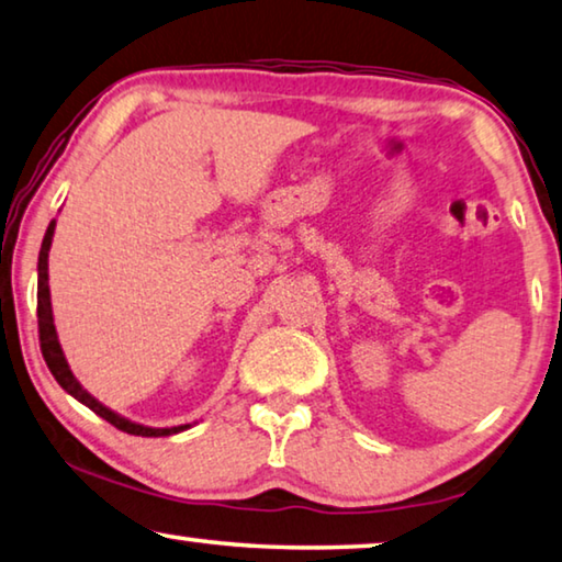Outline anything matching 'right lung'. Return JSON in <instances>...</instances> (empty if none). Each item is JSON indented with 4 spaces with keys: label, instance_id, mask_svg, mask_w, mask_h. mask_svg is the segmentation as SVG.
<instances>
[{
    "label": "right lung",
    "instance_id": "obj_1",
    "mask_svg": "<svg viewBox=\"0 0 562 562\" xmlns=\"http://www.w3.org/2000/svg\"><path fill=\"white\" fill-rule=\"evenodd\" d=\"M53 235H55V221L47 225V233L43 238V248H40V258H37V327H40V349H43V357L50 368L53 378L58 380V385L65 390V393L76 397L78 403H83L91 408L95 416H101L103 420H109L111 426H116L119 430L132 436H172L180 434V430L190 428V423L184 426H175V428H151V426H142V423H134L119 413H113L111 408H105L103 403L95 401V397L88 393V390L80 385L76 375L70 372V364L65 360L63 347L58 341V331H55L53 324V304H50V286H47V254H50L53 246Z\"/></svg>",
    "mask_w": 562,
    "mask_h": 562
}]
</instances>
